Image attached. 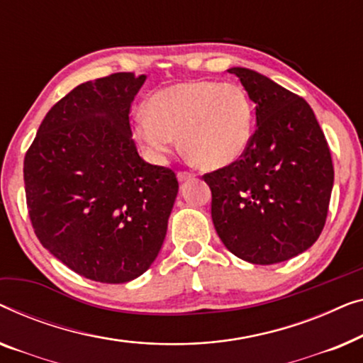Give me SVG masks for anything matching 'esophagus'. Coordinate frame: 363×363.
Instances as JSON below:
<instances>
[{"label":"esophagus","instance_id":"34e87169","mask_svg":"<svg viewBox=\"0 0 363 363\" xmlns=\"http://www.w3.org/2000/svg\"><path fill=\"white\" fill-rule=\"evenodd\" d=\"M177 179H179L181 182H184V181H191V179H194V172L179 171V172H177Z\"/></svg>","mask_w":363,"mask_h":363}]
</instances>
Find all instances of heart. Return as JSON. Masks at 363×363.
<instances>
[{
    "label": "heart",
    "mask_w": 363,
    "mask_h": 363,
    "mask_svg": "<svg viewBox=\"0 0 363 363\" xmlns=\"http://www.w3.org/2000/svg\"><path fill=\"white\" fill-rule=\"evenodd\" d=\"M255 111L235 84L196 80L156 91L136 113V136L152 156H164L181 136L182 150L202 167L232 164L247 151Z\"/></svg>",
    "instance_id": "heart-1"
}]
</instances>
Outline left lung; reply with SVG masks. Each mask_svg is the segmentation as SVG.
Instances as JSON below:
<instances>
[{"instance_id":"8db88e82","label":"left lung","mask_w":363,"mask_h":363,"mask_svg":"<svg viewBox=\"0 0 363 363\" xmlns=\"http://www.w3.org/2000/svg\"><path fill=\"white\" fill-rule=\"evenodd\" d=\"M228 72L255 101L257 130L237 161L202 176L212 192V220L235 257L279 263L308 250L323 232L333 157L308 101L255 70Z\"/></svg>"}]
</instances>
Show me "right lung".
Instances as JSON below:
<instances>
[{"mask_svg": "<svg viewBox=\"0 0 363 363\" xmlns=\"http://www.w3.org/2000/svg\"><path fill=\"white\" fill-rule=\"evenodd\" d=\"M145 80L116 72L75 86L24 156L35 237L91 281L126 283L151 267L179 189L176 172L143 161L133 141L130 110Z\"/></svg>", "mask_w": 363, "mask_h": 363, "instance_id": "1", "label": "right lung"}]
</instances>
